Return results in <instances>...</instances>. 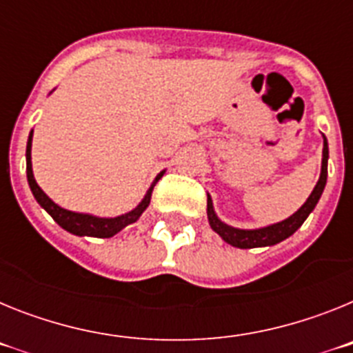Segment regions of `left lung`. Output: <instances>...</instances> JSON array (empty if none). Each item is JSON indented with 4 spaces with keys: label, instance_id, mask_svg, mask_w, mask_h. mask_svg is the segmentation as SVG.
I'll return each instance as SVG.
<instances>
[{
    "label": "left lung",
    "instance_id": "1",
    "mask_svg": "<svg viewBox=\"0 0 353 353\" xmlns=\"http://www.w3.org/2000/svg\"><path fill=\"white\" fill-rule=\"evenodd\" d=\"M327 159H329V146H327V139L323 138V157H322V173H320V179H318L316 185H314L313 192L307 198L304 205L299 208L293 215H290L288 219L281 221L277 224H270V226L260 228V230H239V228H232L224 224L223 221H219V217L215 215L214 205H212V199L208 196L207 199V214H208V223H210L212 230L215 233H219L221 239L228 244H232L233 248L240 249H252V248H265V245H274L281 240L288 239L290 235L297 232L299 228L302 226L307 215L313 212V208L316 207L318 199L322 196L323 189H325L327 183Z\"/></svg>",
    "mask_w": 353,
    "mask_h": 353
}]
</instances>
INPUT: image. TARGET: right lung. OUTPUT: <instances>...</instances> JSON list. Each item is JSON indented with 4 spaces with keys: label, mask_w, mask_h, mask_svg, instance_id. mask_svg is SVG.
Here are the masks:
<instances>
[{
    "label": "right lung",
    "mask_w": 353,
    "mask_h": 353,
    "mask_svg": "<svg viewBox=\"0 0 353 353\" xmlns=\"http://www.w3.org/2000/svg\"><path fill=\"white\" fill-rule=\"evenodd\" d=\"M31 138H33V130L30 132V138H28V146H26V174H28V183H30V189L35 196V199L39 201L40 207L51 215L56 223L60 224L63 230L74 233V235L79 236H99V239H109V236L117 235L118 232H121L123 228L129 226V224L136 223L139 219V215L146 210V207L150 205V198H152V191H154V185L157 183V180L162 176V171L159 174L155 182L152 183V187L148 189L146 196L143 198L141 203L134 208L132 212L123 215H118V217H111V219H105V217H95V215L88 214H77V212L65 210V208L58 207V205L49 198L46 192L39 187V183L35 182V176H33V170H31Z\"/></svg>",
    "instance_id": "1"
}]
</instances>
